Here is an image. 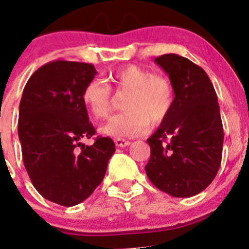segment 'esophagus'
<instances>
[{"mask_svg": "<svg viewBox=\"0 0 249 249\" xmlns=\"http://www.w3.org/2000/svg\"><path fill=\"white\" fill-rule=\"evenodd\" d=\"M114 142L118 147H126L130 144V141H127V140H124V139H115Z\"/></svg>", "mask_w": 249, "mask_h": 249, "instance_id": "1", "label": "esophagus"}]
</instances>
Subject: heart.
Instances as JSON below:
<instances>
[{
  "mask_svg": "<svg viewBox=\"0 0 249 249\" xmlns=\"http://www.w3.org/2000/svg\"><path fill=\"white\" fill-rule=\"evenodd\" d=\"M109 80L115 92L126 93L125 112L113 115L101 127L102 134L117 139L141 136L147 132L149 123L158 125L170 114L175 91L173 83L166 76L130 64L110 74ZM81 97L93 118L103 119L109 114L113 95L103 80L93 78L88 81Z\"/></svg>",
  "mask_w": 249,
  "mask_h": 249,
  "instance_id": "1",
  "label": "heart"
}]
</instances>
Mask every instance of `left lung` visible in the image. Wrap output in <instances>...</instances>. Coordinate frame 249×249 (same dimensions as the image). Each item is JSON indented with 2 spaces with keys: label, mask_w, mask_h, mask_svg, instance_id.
I'll return each instance as SVG.
<instances>
[{
  "label": "left lung",
  "mask_w": 249,
  "mask_h": 249,
  "mask_svg": "<svg viewBox=\"0 0 249 249\" xmlns=\"http://www.w3.org/2000/svg\"><path fill=\"white\" fill-rule=\"evenodd\" d=\"M173 83V109L147 140L144 166L157 189L173 197H192L215 178L223 156L224 131L218 97L206 71L169 53L154 59Z\"/></svg>",
  "instance_id": "8db88e82"
}]
</instances>
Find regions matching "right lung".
Wrapping results in <instances>:
<instances>
[{
	"label": "right lung",
	"mask_w": 249,
	"mask_h": 249,
	"mask_svg": "<svg viewBox=\"0 0 249 249\" xmlns=\"http://www.w3.org/2000/svg\"><path fill=\"white\" fill-rule=\"evenodd\" d=\"M96 73L90 63L53 60L30 76L19 105L18 135L29 178L43 198L60 206L85 201L115 152L109 137L81 143L96 134L81 97Z\"/></svg>",
	"instance_id": "add662e5"
}]
</instances>
